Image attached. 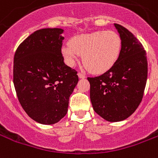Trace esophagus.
Instances as JSON below:
<instances>
[{
  "label": "esophagus",
  "mask_w": 158,
  "mask_h": 158,
  "mask_svg": "<svg viewBox=\"0 0 158 158\" xmlns=\"http://www.w3.org/2000/svg\"><path fill=\"white\" fill-rule=\"evenodd\" d=\"M78 76H79V79H85V77H86V76H85V74H84V73H78Z\"/></svg>",
  "instance_id": "1"
}]
</instances>
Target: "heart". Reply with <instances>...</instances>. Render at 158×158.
<instances>
[{
  "mask_svg": "<svg viewBox=\"0 0 158 158\" xmlns=\"http://www.w3.org/2000/svg\"><path fill=\"white\" fill-rule=\"evenodd\" d=\"M121 51L120 36L112 31H96L73 37L62 47L65 63L73 67L83 55V61L93 73H104L119 59Z\"/></svg>",
  "mask_w": 158,
  "mask_h": 158,
  "instance_id": "obj_1",
  "label": "heart"
}]
</instances>
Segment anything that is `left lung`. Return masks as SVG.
<instances>
[{"label": "left lung", "instance_id": "obj_1", "mask_svg": "<svg viewBox=\"0 0 158 158\" xmlns=\"http://www.w3.org/2000/svg\"><path fill=\"white\" fill-rule=\"evenodd\" d=\"M121 39L116 64L102 75L88 78L93 109L110 122L126 120L140 105L148 79L147 54L127 28L114 24Z\"/></svg>", "mask_w": 158, "mask_h": 158}]
</instances>
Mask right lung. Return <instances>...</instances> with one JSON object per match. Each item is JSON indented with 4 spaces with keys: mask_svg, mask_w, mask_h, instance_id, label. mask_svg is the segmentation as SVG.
<instances>
[{
    "mask_svg": "<svg viewBox=\"0 0 158 158\" xmlns=\"http://www.w3.org/2000/svg\"><path fill=\"white\" fill-rule=\"evenodd\" d=\"M62 28L34 31L17 48L13 83L17 98L33 121L52 125L68 112L69 100L78 84L74 69L64 64Z\"/></svg>",
    "mask_w": 158,
    "mask_h": 158,
    "instance_id": "right-lung-1",
    "label": "right lung"
}]
</instances>
